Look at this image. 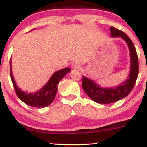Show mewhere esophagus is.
Returning <instances> with one entry per match:
<instances>
[{
    "label": "esophagus",
    "mask_w": 147,
    "mask_h": 147,
    "mask_svg": "<svg viewBox=\"0 0 147 147\" xmlns=\"http://www.w3.org/2000/svg\"><path fill=\"white\" fill-rule=\"evenodd\" d=\"M72 68H74V69H80L81 68V65L77 63H74L72 65Z\"/></svg>",
    "instance_id": "obj_1"
}]
</instances>
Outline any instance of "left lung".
I'll return each instance as SVG.
<instances>
[{
    "label": "left lung",
    "mask_w": 147,
    "mask_h": 147,
    "mask_svg": "<svg viewBox=\"0 0 147 147\" xmlns=\"http://www.w3.org/2000/svg\"><path fill=\"white\" fill-rule=\"evenodd\" d=\"M110 30L111 36L122 37L129 45L131 54V70L129 78L126 82L114 88H103L92 80L82 76V88L84 92L94 102L99 104H111L117 102L129 95L134 87L139 72L137 52L131 38L124 32L114 27H111Z\"/></svg>",
    "instance_id": "1"
}]
</instances>
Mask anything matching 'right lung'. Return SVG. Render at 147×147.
<instances>
[{
  "label": "right lung",
  "mask_w": 147,
  "mask_h": 147,
  "mask_svg": "<svg viewBox=\"0 0 147 147\" xmlns=\"http://www.w3.org/2000/svg\"><path fill=\"white\" fill-rule=\"evenodd\" d=\"M69 72H70V69L65 68L55 72L48 83L45 84L41 90L34 93L28 94L27 92L21 91L16 85L14 77L12 76V72H11V61H10V77H11V82L14 86L16 95L22 102L33 107L43 108L50 105L55 98L57 89H58L57 85L59 82Z\"/></svg>",
  "instance_id": "right-lung-1"
}]
</instances>
